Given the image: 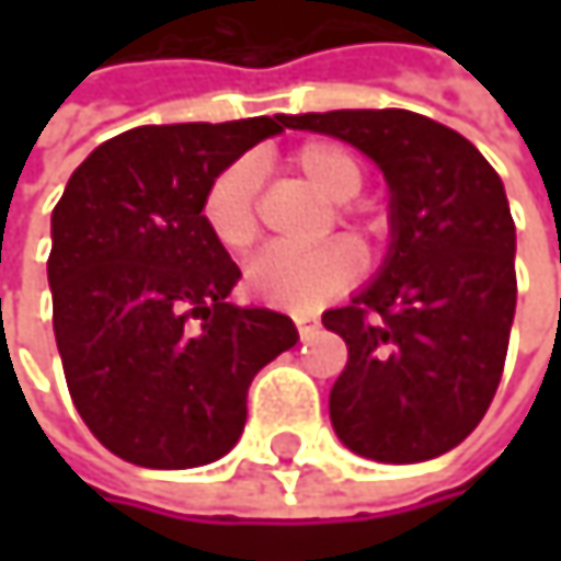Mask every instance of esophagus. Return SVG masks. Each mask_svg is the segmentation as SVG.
Instances as JSON below:
<instances>
[{
    "label": "esophagus",
    "instance_id": "1",
    "mask_svg": "<svg viewBox=\"0 0 561 561\" xmlns=\"http://www.w3.org/2000/svg\"><path fill=\"white\" fill-rule=\"evenodd\" d=\"M291 318H295V328H298L301 337H308L314 331V318L311 314H291Z\"/></svg>",
    "mask_w": 561,
    "mask_h": 561
}]
</instances>
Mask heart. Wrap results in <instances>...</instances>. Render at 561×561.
<instances>
[{
  "label": "heart",
  "mask_w": 561,
  "mask_h": 561,
  "mask_svg": "<svg viewBox=\"0 0 561 561\" xmlns=\"http://www.w3.org/2000/svg\"><path fill=\"white\" fill-rule=\"evenodd\" d=\"M291 165L328 201H351L364 184L360 162L337 142H308L291 156ZM201 224L230 253H243L256 243V165L250 159L230 162L207 181L201 194ZM360 273V253L344 240H331L308 250H266L250 263L247 282L266 305L308 311L351 288Z\"/></svg>",
  "instance_id": "obj_1"
}]
</instances>
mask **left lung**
<instances>
[{
  "mask_svg": "<svg viewBox=\"0 0 561 561\" xmlns=\"http://www.w3.org/2000/svg\"><path fill=\"white\" fill-rule=\"evenodd\" d=\"M288 126L351 142L392 194L383 270L321 314L347 344L331 425L383 465L438 458L478 428L504 374L516 311L504 181L461 133L409 110L301 113Z\"/></svg>",
  "mask_w": 561,
  "mask_h": 561,
  "instance_id": "8db88e82",
  "label": "left lung"
}]
</instances>
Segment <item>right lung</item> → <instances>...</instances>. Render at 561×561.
<instances>
[{"instance_id":"right-lung-1","label":"right lung","mask_w":561,"mask_h":561,"mask_svg":"<svg viewBox=\"0 0 561 561\" xmlns=\"http://www.w3.org/2000/svg\"><path fill=\"white\" fill-rule=\"evenodd\" d=\"M288 116L129 129L87 156L51 214L48 282L70 399L139 468H201L243 435L253 377L291 318L227 301L240 279L201 224L207 181Z\"/></svg>"}]
</instances>
